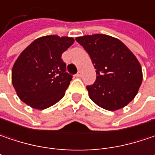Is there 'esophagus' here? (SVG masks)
<instances>
[{
  "instance_id": "1",
  "label": "esophagus",
  "mask_w": 155,
  "mask_h": 155,
  "mask_svg": "<svg viewBox=\"0 0 155 155\" xmlns=\"http://www.w3.org/2000/svg\"><path fill=\"white\" fill-rule=\"evenodd\" d=\"M81 75H82V72H81V71H79L77 74H76V75H75V76L78 78H80V77H81Z\"/></svg>"
}]
</instances>
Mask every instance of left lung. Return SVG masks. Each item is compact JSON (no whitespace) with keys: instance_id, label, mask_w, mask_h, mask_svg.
I'll return each mask as SVG.
<instances>
[{"instance_id":"obj_1","label":"left lung","mask_w":155,"mask_h":155,"mask_svg":"<svg viewBox=\"0 0 155 155\" xmlns=\"http://www.w3.org/2000/svg\"><path fill=\"white\" fill-rule=\"evenodd\" d=\"M75 40L89 54L96 73L94 84L87 86L90 99L107 110H117L136 96L142 82L139 60L119 39L94 34Z\"/></svg>"}]
</instances>
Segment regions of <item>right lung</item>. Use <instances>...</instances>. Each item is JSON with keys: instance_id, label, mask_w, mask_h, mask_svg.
<instances>
[{"instance_id": "1", "label": "right lung", "mask_w": 155, "mask_h": 155, "mask_svg": "<svg viewBox=\"0 0 155 155\" xmlns=\"http://www.w3.org/2000/svg\"><path fill=\"white\" fill-rule=\"evenodd\" d=\"M74 42L69 37L45 36L22 51L12 68V83L23 103L44 110L65 96L73 76L61 55Z\"/></svg>"}]
</instances>
